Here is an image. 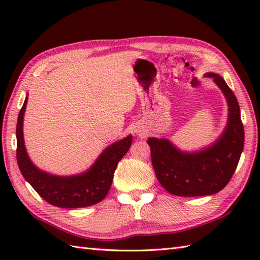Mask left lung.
<instances>
[{
    "instance_id": "obj_1",
    "label": "left lung",
    "mask_w": 260,
    "mask_h": 260,
    "mask_svg": "<svg viewBox=\"0 0 260 260\" xmlns=\"http://www.w3.org/2000/svg\"><path fill=\"white\" fill-rule=\"evenodd\" d=\"M208 76L223 91L229 105L227 128L218 142L201 152L190 154L176 150L168 140L147 141L156 178L174 196L202 197L221 191L233 178L244 150L245 132L238 101L222 77Z\"/></svg>"
}]
</instances>
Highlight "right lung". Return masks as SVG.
Instances as JSON below:
<instances>
[{"mask_svg": "<svg viewBox=\"0 0 260 260\" xmlns=\"http://www.w3.org/2000/svg\"><path fill=\"white\" fill-rule=\"evenodd\" d=\"M27 97L16 123V159L23 178L48 203L59 208H85L101 202L112 185L117 164L132 144V136L114 143L101 154L88 172L75 176H56L38 170L27 156L23 141V115Z\"/></svg>", "mask_w": 260, "mask_h": 260, "instance_id": "add662e5", "label": "right lung"}]
</instances>
